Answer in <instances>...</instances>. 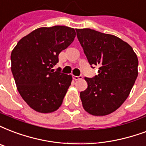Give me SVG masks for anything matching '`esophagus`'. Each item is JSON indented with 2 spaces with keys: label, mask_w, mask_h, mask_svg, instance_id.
Listing matches in <instances>:
<instances>
[{
  "label": "esophagus",
  "mask_w": 146,
  "mask_h": 146,
  "mask_svg": "<svg viewBox=\"0 0 146 146\" xmlns=\"http://www.w3.org/2000/svg\"><path fill=\"white\" fill-rule=\"evenodd\" d=\"M82 76H75V75H73V79L74 80H79L82 79Z\"/></svg>",
  "instance_id": "obj_1"
}]
</instances>
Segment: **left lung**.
I'll use <instances>...</instances> for the list:
<instances>
[{
  "label": "left lung",
  "mask_w": 146,
  "mask_h": 146,
  "mask_svg": "<svg viewBox=\"0 0 146 146\" xmlns=\"http://www.w3.org/2000/svg\"><path fill=\"white\" fill-rule=\"evenodd\" d=\"M77 37L91 65H99L95 78H85L87 88L80 92L82 106L95 116L113 112L129 97L138 76L139 61L129 44L112 35L83 28Z\"/></svg>",
  "instance_id": "1"
}]
</instances>
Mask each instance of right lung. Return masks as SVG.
<instances>
[{"instance_id": "add662e5", "label": "right lung", "mask_w": 146, "mask_h": 146, "mask_svg": "<svg viewBox=\"0 0 146 146\" xmlns=\"http://www.w3.org/2000/svg\"><path fill=\"white\" fill-rule=\"evenodd\" d=\"M76 33L66 26L39 27L17 42L11 55V72L20 95L31 108L51 113L63 102L72 76L53 67L58 54L73 42Z\"/></svg>"}]
</instances>
